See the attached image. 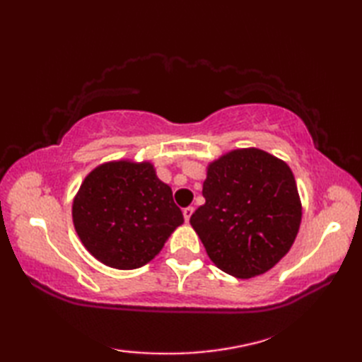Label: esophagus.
Here are the masks:
<instances>
[{
    "label": "esophagus",
    "mask_w": 362,
    "mask_h": 362,
    "mask_svg": "<svg viewBox=\"0 0 362 362\" xmlns=\"http://www.w3.org/2000/svg\"><path fill=\"white\" fill-rule=\"evenodd\" d=\"M193 213H194L193 206H187V209H183V218H185V222H189V218Z\"/></svg>",
    "instance_id": "esophagus-1"
}]
</instances>
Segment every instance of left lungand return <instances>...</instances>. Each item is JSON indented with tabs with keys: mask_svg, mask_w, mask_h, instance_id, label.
<instances>
[{
	"mask_svg": "<svg viewBox=\"0 0 362 362\" xmlns=\"http://www.w3.org/2000/svg\"><path fill=\"white\" fill-rule=\"evenodd\" d=\"M205 204L189 219L206 255L228 275L252 279L286 255L302 201L286 161L258 148L233 149L206 166Z\"/></svg>",
	"mask_w": 362,
	"mask_h": 362,
	"instance_id": "1",
	"label": "left lung"
}]
</instances>
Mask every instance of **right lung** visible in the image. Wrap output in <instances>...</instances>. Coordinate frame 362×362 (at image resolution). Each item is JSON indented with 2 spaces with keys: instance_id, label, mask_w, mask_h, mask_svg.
<instances>
[{
  "instance_id": "right-lung-1",
  "label": "right lung",
  "mask_w": 362,
  "mask_h": 362,
  "mask_svg": "<svg viewBox=\"0 0 362 362\" xmlns=\"http://www.w3.org/2000/svg\"><path fill=\"white\" fill-rule=\"evenodd\" d=\"M81 243L103 264L130 271L156 258L183 224L173 189L148 160H112L87 174L73 199Z\"/></svg>"
}]
</instances>
